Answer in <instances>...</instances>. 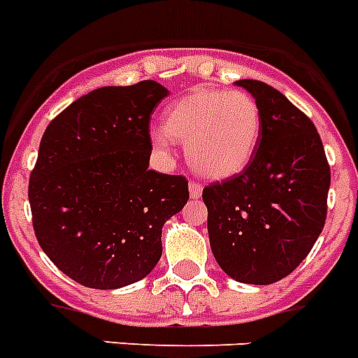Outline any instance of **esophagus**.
<instances>
[{"label":"esophagus","mask_w":358,"mask_h":358,"mask_svg":"<svg viewBox=\"0 0 358 358\" xmlns=\"http://www.w3.org/2000/svg\"><path fill=\"white\" fill-rule=\"evenodd\" d=\"M202 191H203L202 185L198 184V182H194V180L189 184V193H191V198H198L200 194H202Z\"/></svg>","instance_id":"1"}]
</instances>
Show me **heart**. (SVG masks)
Instances as JSON below:
<instances>
[{
	"mask_svg": "<svg viewBox=\"0 0 358 358\" xmlns=\"http://www.w3.org/2000/svg\"><path fill=\"white\" fill-rule=\"evenodd\" d=\"M262 131L260 107L244 91H196L171 105L151 138L165 151L171 138L185 143L194 169L224 178L251 162Z\"/></svg>",
	"mask_w": 358,
	"mask_h": 358,
	"instance_id": "heart-1",
	"label": "heart"
}]
</instances>
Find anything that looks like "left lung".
Instances as JSON below:
<instances>
[{
	"mask_svg": "<svg viewBox=\"0 0 358 358\" xmlns=\"http://www.w3.org/2000/svg\"><path fill=\"white\" fill-rule=\"evenodd\" d=\"M253 94L262 131L240 173L203 187L207 231L218 266L231 278L266 286L293 273L322 233L331 173L313 122L258 80Z\"/></svg>",
	"mask_w": 358,
	"mask_h": 358,
	"instance_id": "left-lung-1",
	"label": "left lung"
}]
</instances>
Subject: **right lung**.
<instances>
[{
  "mask_svg": "<svg viewBox=\"0 0 358 358\" xmlns=\"http://www.w3.org/2000/svg\"><path fill=\"white\" fill-rule=\"evenodd\" d=\"M152 80L100 87L49 123L29 180L32 227L52 264L92 289L142 280L162 257V227L189 200L182 174L147 169Z\"/></svg>",
  "mask_w": 358,
  "mask_h": 358,
  "instance_id": "obj_1",
  "label": "right lung"
}]
</instances>
